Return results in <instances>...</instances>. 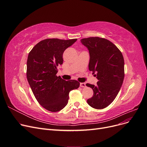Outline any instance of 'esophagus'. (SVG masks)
<instances>
[{"mask_svg":"<svg viewBox=\"0 0 147 147\" xmlns=\"http://www.w3.org/2000/svg\"><path fill=\"white\" fill-rule=\"evenodd\" d=\"M80 86L82 88L85 87L86 84H85V83H80Z\"/></svg>","mask_w":147,"mask_h":147,"instance_id":"1","label":"esophagus"}]
</instances>
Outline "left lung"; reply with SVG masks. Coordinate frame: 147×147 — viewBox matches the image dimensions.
<instances>
[{"mask_svg":"<svg viewBox=\"0 0 147 147\" xmlns=\"http://www.w3.org/2000/svg\"><path fill=\"white\" fill-rule=\"evenodd\" d=\"M81 42L90 52L89 70L98 80L96 85L86 84L94 91L87 102L94 109H104L114 100L122 86L124 77L123 55L116 45L104 38L88 37L82 38Z\"/></svg>","mask_w":147,"mask_h":147,"instance_id":"obj_1","label":"left lung"}]
</instances>
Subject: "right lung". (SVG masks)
<instances>
[{
    "mask_svg": "<svg viewBox=\"0 0 147 147\" xmlns=\"http://www.w3.org/2000/svg\"><path fill=\"white\" fill-rule=\"evenodd\" d=\"M77 38H47L38 42L29 52L27 61V79L33 94L43 108L52 112L64 109L69 92L77 89L80 83L65 81L57 77V66L63 63V53Z\"/></svg>",
    "mask_w": 147,
    "mask_h": 147,
    "instance_id": "add662e5",
    "label": "right lung"
}]
</instances>
